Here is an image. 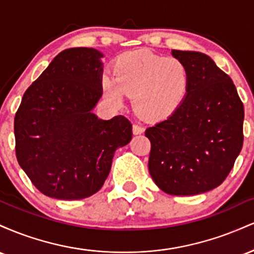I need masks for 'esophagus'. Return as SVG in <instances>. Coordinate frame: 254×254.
I'll list each match as a JSON object with an SVG mask.
<instances>
[{
  "label": "esophagus",
  "mask_w": 254,
  "mask_h": 254,
  "mask_svg": "<svg viewBox=\"0 0 254 254\" xmlns=\"http://www.w3.org/2000/svg\"><path fill=\"white\" fill-rule=\"evenodd\" d=\"M144 131V129H143V127H142V125H139V124H137V123H135L132 125V132H133V135H141L142 132H143Z\"/></svg>",
  "instance_id": "34e87169"
}]
</instances>
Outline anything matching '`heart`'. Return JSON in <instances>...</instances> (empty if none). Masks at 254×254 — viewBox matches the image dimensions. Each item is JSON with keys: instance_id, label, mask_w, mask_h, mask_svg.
I'll return each instance as SVG.
<instances>
[{"instance_id": "1", "label": "heart", "mask_w": 254, "mask_h": 254, "mask_svg": "<svg viewBox=\"0 0 254 254\" xmlns=\"http://www.w3.org/2000/svg\"><path fill=\"white\" fill-rule=\"evenodd\" d=\"M189 83V71L182 61L143 49L121 55L113 77L105 75L101 88L110 103L121 105L124 95L133 97V107L141 117L160 119L180 106Z\"/></svg>"}]
</instances>
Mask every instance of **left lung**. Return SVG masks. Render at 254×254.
I'll return each instance as SVG.
<instances>
[{
	"mask_svg": "<svg viewBox=\"0 0 254 254\" xmlns=\"http://www.w3.org/2000/svg\"><path fill=\"white\" fill-rule=\"evenodd\" d=\"M190 76L180 106L145 130L149 173L162 191L192 196L228 177L244 143V105L226 72L202 52L173 50Z\"/></svg>",
	"mask_w": 254,
	"mask_h": 254,
	"instance_id": "8db88e82",
	"label": "left lung"
}]
</instances>
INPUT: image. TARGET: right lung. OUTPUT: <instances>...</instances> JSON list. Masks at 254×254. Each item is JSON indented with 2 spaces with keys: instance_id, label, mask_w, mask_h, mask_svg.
<instances>
[{
  "instance_id": "obj_1",
  "label": "right lung",
  "mask_w": 254,
  "mask_h": 254,
  "mask_svg": "<svg viewBox=\"0 0 254 254\" xmlns=\"http://www.w3.org/2000/svg\"><path fill=\"white\" fill-rule=\"evenodd\" d=\"M95 49L58 54L28 87L14 118L19 165L42 193L83 199L104 185L115 151L132 137L124 116L98 119L103 63Z\"/></svg>"
}]
</instances>
